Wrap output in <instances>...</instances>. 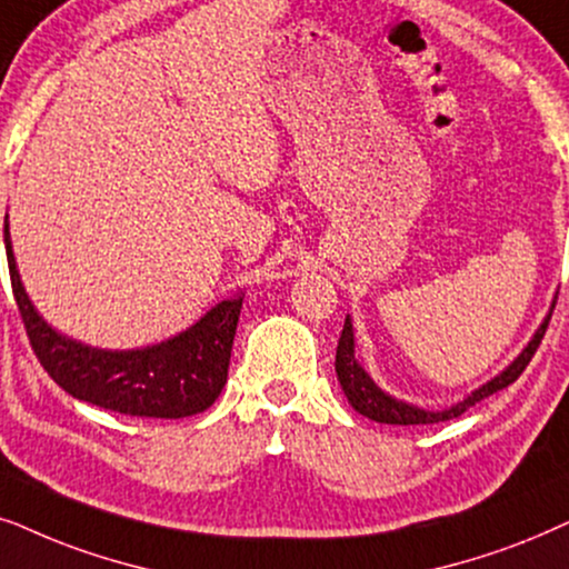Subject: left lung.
Masks as SVG:
<instances>
[{"instance_id": "8db88e82", "label": "left lung", "mask_w": 569, "mask_h": 569, "mask_svg": "<svg viewBox=\"0 0 569 569\" xmlns=\"http://www.w3.org/2000/svg\"><path fill=\"white\" fill-rule=\"evenodd\" d=\"M549 320L541 322V328L536 330V336L531 338V343L522 348L518 359H515L510 367L505 369L502 375H497L495 380H489L487 385H481L479 390H473L471 396L458 400L456 406L445 408V411H423L419 406H411V403H403V400H396L388 392L380 390L375 385L372 377L363 372V367L359 361H356L353 356V325H351V317H346V325H343V332H340V340H338V351H336V372H338V382L340 388H343L348 403H351L356 411L361 416H367V419L372 421H380V423H400V427H411V423H437V421H450V419H458L460 413H466L468 408L479 403V400L495 396L497 390L507 388V385H512L518 377L522 375V369L528 367V361L533 359L536 348H539L543 332L549 328Z\"/></svg>"}]
</instances>
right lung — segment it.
I'll return each instance as SVG.
<instances>
[{
    "label": "right lung",
    "instance_id": "1",
    "mask_svg": "<svg viewBox=\"0 0 569 569\" xmlns=\"http://www.w3.org/2000/svg\"><path fill=\"white\" fill-rule=\"evenodd\" d=\"M4 249L12 293L33 353L51 380L72 398L124 416L184 419L206 411L221 396L229 377L241 297L221 301L192 328L163 343L106 351L62 336L36 312L20 283L7 218Z\"/></svg>",
    "mask_w": 569,
    "mask_h": 569
}]
</instances>
